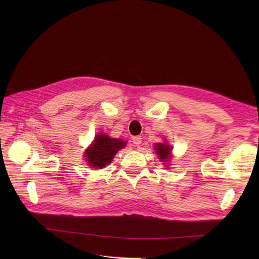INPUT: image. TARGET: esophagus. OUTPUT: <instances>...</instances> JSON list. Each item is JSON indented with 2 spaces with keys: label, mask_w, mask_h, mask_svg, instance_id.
Returning <instances> with one entry per match:
<instances>
[{
  "label": "esophagus",
  "mask_w": 259,
  "mask_h": 259,
  "mask_svg": "<svg viewBox=\"0 0 259 259\" xmlns=\"http://www.w3.org/2000/svg\"><path fill=\"white\" fill-rule=\"evenodd\" d=\"M133 143H134V145L135 146H139L140 144H142V142H143V138L140 137V136H135V137H133Z\"/></svg>",
  "instance_id": "esophagus-1"
}]
</instances>
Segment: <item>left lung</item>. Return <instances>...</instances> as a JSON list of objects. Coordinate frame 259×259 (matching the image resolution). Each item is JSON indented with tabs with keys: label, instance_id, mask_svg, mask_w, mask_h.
<instances>
[{
	"label": "left lung",
	"instance_id": "1",
	"mask_svg": "<svg viewBox=\"0 0 259 259\" xmlns=\"http://www.w3.org/2000/svg\"><path fill=\"white\" fill-rule=\"evenodd\" d=\"M171 149H173V147L168 146L167 144H158L156 146H154V150L156 152V154H158L159 159L164 162V164H166L167 165V162L170 160V153H171Z\"/></svg>",
	"mask_w": 259,
	"mask_h": 259
}]
</instances>
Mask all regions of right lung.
Returning <instances> with one entry per match:
<instances>
[{
	"label": "right lung",
	"mask_w": 259,
	"mask_h": 259,
	"mask_svg": "<svg viewBox=\"0 0 259 259\" xmlns=\"http://www.w3.org/2000/svg\"><path fill=\"white\" fill-rule=\"evenodd\" d=\"M125 146L126 142L124 140L111 138L101 133L85 150V160L94 168H103L112 162L115 153Z\"/></svg>",
	"instance_id": "obj_1"
}]
</instances>
